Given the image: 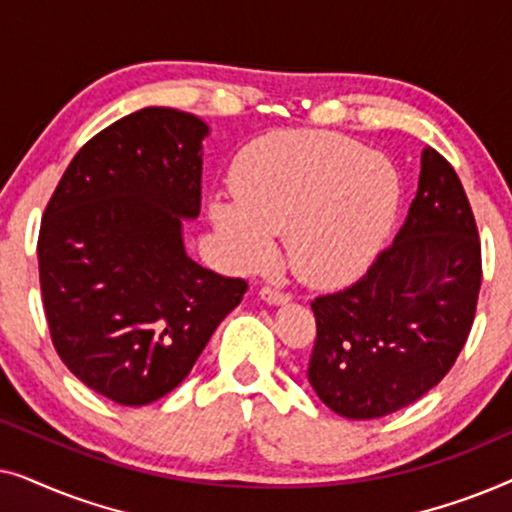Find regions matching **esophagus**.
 <instances>
[{"instance_id": "34e87169", "label": "esophagus", "mask_w": 512, "mask_h": 512, "mask_svg": "<svg viewBox=\"0 0 512 512\" xmlns=\"http://www.w3.org/2000/svg\"><path fill=\"white\" fill-rule=\"evenodd\" d=\"M261 298L265 300V303L270 305H282V303H289V293L279 291V289H272V286H263L261 289Z\"/></svg>"}]
</instances>
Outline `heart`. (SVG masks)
<instances>
[{"label":"heart","instance_id":"b5f03b06","mask_svg":"<svg viewBox=\"0 0 512 512\" xmlns=\"http://www.w3.org/2000/svg\"><path fill=\"white\" fill-rule=\"evenodd\" d=\"M230 200L209 216L235 265L272 254L286 237L296 275L312 286L352 282L373 263L398 207V177L366 146L328 132H275L237 158Z\"/></svg>","mask_w":512,"mask_h":512}]
</instances>
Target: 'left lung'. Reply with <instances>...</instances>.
Wrapping results in <instances>:
<instances>
[{"label": "left lung", "instance_id": "1", "mask_svg": "<svg viewBox=\"0 0 512 512\" xmlns=\"http://www.w3.org/2000/svg\"><path fill=\"white\" fill-rule=\"evenodd\" d=\"M480 282L471 202L454 167L429 146L394 244L359 282L312 300V389L347 419H377L415 403L464 349Z\"/></svg>", "mask_w": 512, "mask_h": 512}]
</instances>
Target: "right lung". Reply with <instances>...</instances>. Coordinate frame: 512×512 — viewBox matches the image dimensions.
Returning a JSON list of instances; mask_svg holds the SVG:
<instances>
[{"instance_id":"right-lung-1","label":"right lung","mask_w":512,"mask_h":512,"mask_svg":"<svg viewBox=\"0 0 512 512\" xmlns=\"http://www.w3.org/2000/svg\"><path fill=\"white\" fill-rule=\"evenodd\" d=\"M198 116L146 107L81 146L39 228V282L53 347L88 389L146 405L184 382L247 282L186 256L200 214Z\"/></svg>"}]
</instances>
